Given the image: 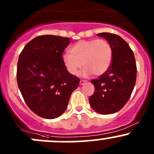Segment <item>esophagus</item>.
Instances as JSON below:
<instances>
[{"mask_svg": "<svg viewBox=\"0 0 154 154\" xmlns=\"http://www.w3.org/2000/svg\"><path fill=\"white\" fill-rule=\"evenodd\" d=\"M86 83V80H80V85H84Z\"/></svg>", "mask_w": 154, "mask_h": 154, "instance_id": "1", "label": "esophagus"}]
</instances>
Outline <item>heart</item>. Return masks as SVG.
I'll list each match as a JSON object with an SVG mask.
<instances>
[{
    "mask_svg": "<svg viewBox=\"0 0 154 154\" xmlns=\"http://www.w3.org/2000/svg\"><path fill=\"white\" fill-rule=\"evenodd\" d=\"M112 60V49L104 39L80 40L71 46L69 53L63 55V64L70 74H78L85 68L83 74L100 76L107 71Z\"/></svg>",
    "mask_w": 154,
    "mask_h": 154,
    "instance_id": "heart-1",
    "label": "heart"
}]
</instances>
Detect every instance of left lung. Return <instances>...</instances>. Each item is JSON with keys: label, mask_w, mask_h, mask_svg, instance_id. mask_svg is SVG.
<instances>
[{"label": "left lung", "mask_w": 154, "mask_h": 154, "mask_svg": "<svg viewBox=\"0 0 154 154\" xmlns=\"http://www.w3.org/2000/svg\"><path fill=\"white\" fill-rule=\"evenodd\" d=\"M112 49V60L104 74L91 80L94 92L89 103L102 115L115 113L122 109L131 96L136 80V60L129 45L121 36L110 32H101Z\"/></svg>", "instance_id": "obj_1"}]
</instances>
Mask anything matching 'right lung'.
<instances>
[{"mask_svg":"<svg viewBox=\"0 0 154 154\" xmlns=\"http://www.w3.org/2000/svg\"><path fill=\"white\" fill-rule=\"evenodd\" d=\"M70 43L68 37L39 35L29 42L19 55L18 88L26 104L44 119L61 116L80 83L63 64V54Z\"/></svg>","mask_w":154,"mask_h":154,"instance_id":"obj_1","label":"right lung"}]
</instances>
